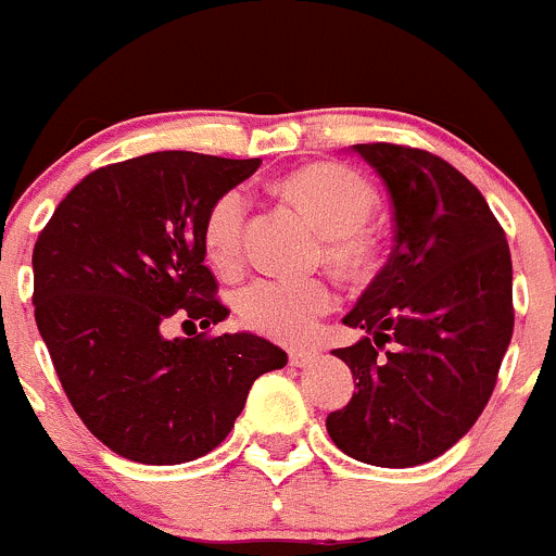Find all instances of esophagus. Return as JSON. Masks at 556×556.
I'll list each match as a JSON object with an SVG mask.
<instances>
[{
	"label": "esophagus",
	"mask_w": 556,
	"mask_h": 556,
	"mask_svg": "<svg viewBox=\"0 0 556 556\" xmlns=\"http://www.w3.org/2000/svg\"><path fill=\"white\" fill-rule=\"evenodd\" d=\"M316 359H318L316 351H302L300 349V351H291V354H289V365L291 367H311Z\"/></svg>",
	"instance_id": "34e87169"
}]
</instances>
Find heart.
<instances>
[{"mask_svg": "<svg viewBox=\"0 0 556 556\" xmlns=\"http://www.w3.org/2000/svg\"><path fill=\"white\" fill-rule=\"evenodd\" d=\"M283 194L324 235V254L343 270H359L372 254L367 222L378 197L365 178L340 164H311L283 180ZM249 200L240 189L218 197L205 216L207 260L235 267L243 245ZM338 305V291L324 278H254L235 294V313L251 332L278 343H305L321 316Z\"/></svg>", "mask_w": 556, "mask_h": 556, "instance_id": "b5f03b06", "label": "heart"}]
</instances>
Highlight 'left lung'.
Segmentation results:
<instances>
[{"mask_svg": "<svg viewBox=\"0 0 556 556\" xmlns=\"http://www.w3.org/2000/svg\"><path fill=\"white\" fill-rule=\"evenodd\" d=\"M392 200L394 251L332 351L351 367L354 397L327 416L334 446L376 467L441 457L492 397L514 334L510 251L481 191L435 153L392 142L351 146ZM393 349L381 357L377 349Z\"/></svg>", "mask_w": 556, "mask_h": 556, "instance_id": "left-lung-1", "label": "left lung"}]
</instances>
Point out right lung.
<instances>
[{"mask_svg": "<svg viewBox=\"0 0 556 556\" xmlns=\"http://www.w3.org/2000/svg\"><path fill=\"white\" fill-rule=\"evenodd\" d=\"M260 164L191 151L108 164L37 238L31 302L59 381L91 435L131 463L213 452L251 383L289 359L254 332L197 334L229 316L205 267V216ZM173 320L195 338L169 339Z\"/></svg>", "mask_w": 556, "mask_h": 556, "instance_id": "add662e5", "label": "right lung"}]
</instances>
